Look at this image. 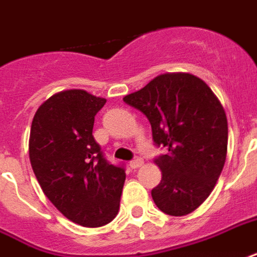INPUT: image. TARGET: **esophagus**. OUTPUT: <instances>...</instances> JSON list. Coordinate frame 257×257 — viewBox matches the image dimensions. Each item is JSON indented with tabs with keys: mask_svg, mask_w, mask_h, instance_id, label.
<instances>
[{
	"mask_svg": "<svg viewBox=\"0 0 257 257\" xmlns=\"http://www.w3.org/2000/svg\"><path fill=\"white\" fill-rule=\"evenodd\" d=\"M143 164H144V160L142 159V158H136V159H133L131 163H129V166L132 168H139L142 167Z\"/></svg>",
	"mask_w": 257,
	"mask_h": 257,
	"instance_id": "34e87169",
	"label": "esophagus"
}]
</instances>
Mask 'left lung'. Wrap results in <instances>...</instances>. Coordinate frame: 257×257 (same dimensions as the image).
Returning <instances> with one entry per match:
<instances>
[{
  "label": "left lung",
  "mask_w": 257,
  "mask_h": 257,
  "mask_svg": "<svg viewBox=\"0 0 257 257\" xmlns=\"http://www.w3.org/2000/svg\"><path fill=\"white\" fill-rule=\"evenodd\" d=\"M124 102L146 114L152 139L167 154L155 159L162 181L151 194L168 215L194 211L210 195L224 168L228 151V120L218 98L198 76L167 72Z\"/></svg>",
  "instance_id": "8db88e82"
}]
</instances>
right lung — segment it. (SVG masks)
I'll return each instance as SVG.
<instances>
[{
  "label": "right lung",
  "mask_w": 257,
  "mask_h": 257,
  "mask_svg": "<svg viewBox=\"0 0 257 257\" xmlns=\"http://www.w3.org/2000/svg\"><path fill=\"white\" fill-rule=\"evenodd\" d=\"M106 103L85 90L59 91L39 106L29 160L43 193L68 220L87 228L109 224L120 209L124 167L110 164L94 140V117Z\"/></svg>",
  "instance_id": "obj_1"
}]
</instances>
